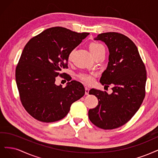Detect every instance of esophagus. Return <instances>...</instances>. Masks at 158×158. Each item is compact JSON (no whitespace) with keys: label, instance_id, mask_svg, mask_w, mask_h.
Returning <instances> with one entry per match:
<instances>
[{"label":"esophagus","instance_id":"obj_1","mask_svg":"<svg viewBox=\"0 0 158 158\" xmlns=\"http://www.w3.org/2000/svg\"><path fill=\"white\" fill-rule=\"evenodd\" d=\"M89 90L90 89L88 88H85V94L86 95H88L89 94Z\"/></svg>","mask_w":158,"mask_h":158}]
</instances>
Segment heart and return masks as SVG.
<instances>
[{"mask_svg": "<svg viewBox=\"0 0 158 158\" xmlns=\"http://www.w3.org/2000/svg\"><path fill=\"white\" fill-rule=\"evenodd\" d=\"M89 50L91 52V54L94 56L96 54L99 52L100 50H102V49H104V46L102 45L101 44H99L97 43H93L89 45ZM72 53H71L69 54V60H71V58H72ZM79 77L81 79V80L83 81L85 84L90 85V84H92L94 81V73H82L79 74Z\"/></svg>", "mask_w": 158, "mask_h": 158, "instance_id": "b5f03b06", "label": "heart"}]
</instances>
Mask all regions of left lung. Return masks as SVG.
<instances>
[{
	"instance_id": "obj_1",
	"label": "left lung",
	"mask_w": 158,
	"mask_h": 158,
	"mask_svg": "<svg viewBox=\"0 0 158 158\" xmlns=\"http://www.w3.org/2000/svg\"><path fill=\"white\" fill-rule=\"evenodd\" d=\"M94 39L104 42L108 48L109 62L100 82L105 86L112 85L113 88L110 94L94 89L89 91L97 97L98 104L89 110V118L100 129L118 128L133 118L143 102L145 65L136 46L125 35L108 32L99 34Z\"/></svg>"
}]
</instances>
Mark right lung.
Instances as JSON below:
<instances>
[{
  "label": "right lung",
  "mask_w": 158,
  "mask_h": 158,
  "mask_svg": "<svg viewBox=\"0 0 158 158\" xmlns=\"http://www.w3.org/2000/svg\"><path fill=\"white\" fill-rule=\"evenodd\" d=\"M64 27L44 30L25 46L16 69L20 100L33 118L51 123L67 115L74 102L85 94L81 83L72 81L64 88L56 77L68 68L70 53L89 35Z\"/></svg>",
  "instance_id": "right-lung-1"
}]
</instances>
